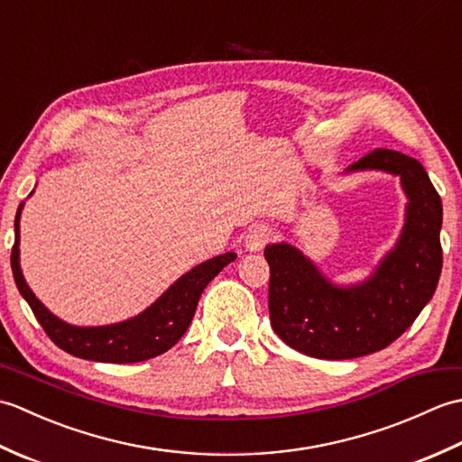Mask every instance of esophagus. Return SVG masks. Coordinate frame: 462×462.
Returning <instances> with one entry per match:
<instances>
[{
	"instance_id": "1",
	"label": "esophagus",
	"mask_w": 462,
	"mask_h": 462,
	"mask_svg": "<svg viewBox=\"0 0 462 462\" xmlns=\"http://www.w3.org/2000/svg\"><path fill=\"white\" fill-rule=\"evenodd\" d=\"M272 236H273V232L270 226H263V224L254 226L246 236V250H250V252L263 250V246H266V244L272 240Z\"/></svg>"
}]
</instances>
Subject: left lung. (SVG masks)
<instances>
[{
    "label": "left lung",
    "instance_id": "1",
    "mask_svg": "<svg viewBox=\"0 0 462 462\" xmlns=\"http://www.w3.org/2000/svg\"><path fill=\"white\" fill-rule=\"evenodd\" d=\"M365 169L399 174L409 196L403 234L373 278L356 288H336L290 244L263 250L272 328L303 356L356 359L385 349L437 290L443 268V204L423 164L403 152L375 149L349 166Z\"/></svg>",
    "mask_w": 462,
    "mask_h": 462
}]
</instances>
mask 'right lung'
Returning a JSON list of instances; mask_svg holds the SVG:
<instances>
[{"label":"right lung","instance_id":"obj_1","mask_svg":"<svg viewBox=\"0 0 462 462\" xmlns=\"http://www.w3.org/2000/svg\"><path fill=\"white\" fill-rule=\"evenodd\" d=\"M19 212L15 214V244L12 248V272L19 293L25 298L29 308L42 323L43 331L57 347L71 353L75 357L103 361V363H136L161 356L169 351L189 329L199 306L200 293L208 282L222 272L224 266L236 260V254L228 252L200 263L166 290L149 310L141 316L126 319L116 326L105 328H75L55 318L35 293L29 290L19 268Z\"/></svg>","mask_w":462,"mask_h":462}]
</instances>
